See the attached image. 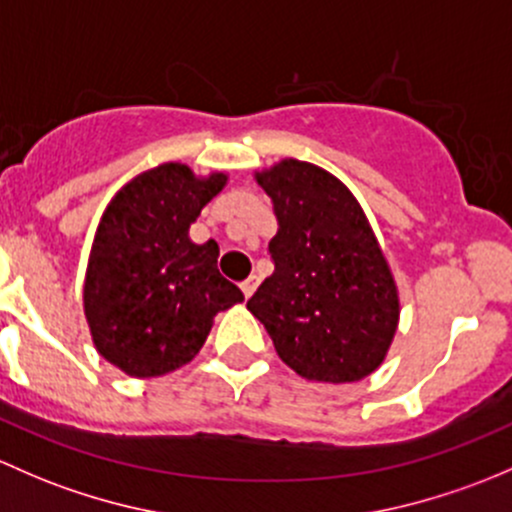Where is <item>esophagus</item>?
Returning <instances> with one entry per match:
<instances>
[{
  "instance_id": "1",
  "label": "esophagus",
  "mask_w": 512,
  "mask_h": 512,
  "mask_svg": "<svg viewBox=\"0 0 512 512\" xmlns=\"http://www.w3.org/2000/svg\"><path fill=\"white\" fill-rule=\"evenodd\" d=\"M256 286H258V276H249L244 283H241V291H244L246 298H251L256 291Z\"/></svg>"
}]
</instances>
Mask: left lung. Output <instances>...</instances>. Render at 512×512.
Instances as JSON below:
<instances>
[{"label":"left lung","mask_w":512,"mask_h":512,"mask_svg":"<svg viewBox=\"0 0 512 512\" xmlns=\"http://www.w3.org/2000/svg\"><path fill=\"white\" fill-rule=\"evenodd\" d=\"M278 219L273 273L246 308L278 357L315 382H360L387 357L399 291L355 194L328 170L281 160L256 172Z\"/></svg>","instance_id":"left-lung-1"}]
</instances>
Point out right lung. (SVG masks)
<instances>
[{
	"label": "right lung",
	"mask_w": 512,
	"mask_h": 512,
	"mask_svg": "<svg viewBox=\"0 0 512 512\" xmlns=\"http://www.w3.org/2000/svg\"><path fill=\"white\" fill-rule=\"evenodd\" d=\"M226 179L165 162L118 189L100 217L83 310L100 357L130 377H160L192 362L214 315L244 300L219 273L217 241L189 239Z\"/></svg>",
	"instance_id": "1"
}]
</instances>
